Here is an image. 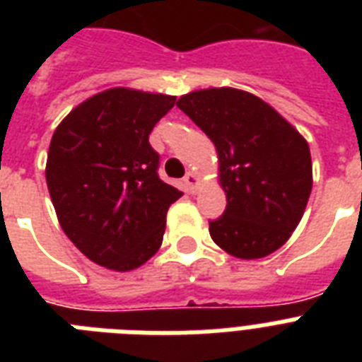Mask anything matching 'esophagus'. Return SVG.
Returning a JSON list of instances; mask_svg holds the SVG:
<instances>
[{"label":"esophagus","mask_w":362,"mask_h":362,"mask_svg":"<svg viewBox=\"0 0 362 362\" xmlns=\"http://www.w3.org/2000/svg\"><path fill=\"white\" fill-rule=\"evenodd\" d=\"M184 182H186V187L189 189L192 193L197 192V184H199V176L197 173H193V170H189L186 176H184Z\"/></svg>","instance_id":"obj_1"}]
</instances>
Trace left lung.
<instances>
[{"mask_svg": "<svg viewBox=\"0 0 362 362\" xmlns=\"http://www.w3.org/2000/svg\"><path fill=\"white\" fill-rule=\"evenodd\" d=\"M184 110L214 142L226 212L210 221L212 240L238 259H259L291 237L312 192L308 142L253 93L209 88L182 95Z\"/></svg>", "mask_w": 362, "mask_h": 362, "instance_id": "obj_1", "label": "left lung"}]
</instances>
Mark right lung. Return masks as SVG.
Here are the masks:
<instances>
[{"label":"right lung","instance_id":"obj_1","mask_svg":"<svg viewBox=\"0 0 362 362\" xmlns=\"http://www.w3.org/2000/svg\"><path fill=\"white\" fill-rule=\"evenodd\" d=\"M176 98L110 88L86 99L56 127L47 186L59 226L93 263L139 269L163 240L167 210L182 192L158 175L148 135Z\"/></svg>","mask_w":362,"mask_h":362}]
</instances>
